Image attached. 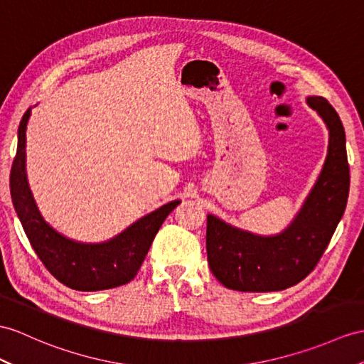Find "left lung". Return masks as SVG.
Listing matches in <instances>:
<instances>
[{"label": "left lung", "mask_w": 364, "mask_h": 364, "mask_svg": "<svg viewBox=\"0 0 364 364\" xmlns=\"http://www.w3.org/2000/svg\"><path fill=\"white\" fill-rule=\"evenodd\" d=\"M307 103L329 128V153L294 224L278 236L261 237L207 216L208 265L227 289L277 291L298 284L320 262L346 210L350 174L343 123L323 97H309Z\"/></svg>", "instance_id": "obj_1"}]
</instances>
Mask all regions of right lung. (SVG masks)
<instances>
[{
  "label": "right lung",
  "instance_id": "1",
  "mask_svg": "<svg viewBox=\"0 0 364 364\" xmlns=\"http://www.w3.org/2000/svg\"><path fill=\"white\" fill-rule=\"evenodd\" d=\"M31 108L18 128V146L11 170V196L24 233L46 270L69 289L95 291L128 284L134 279L166 216L181 200L166 203L141 218L117 237L103 244H78L54 232L35 207L26 181V125Z\"/></svg>",
  "mask_w": 364,
  "mask_h": 364
}]
</instances>
